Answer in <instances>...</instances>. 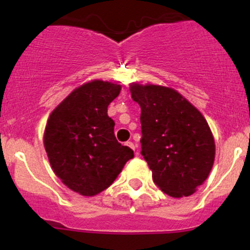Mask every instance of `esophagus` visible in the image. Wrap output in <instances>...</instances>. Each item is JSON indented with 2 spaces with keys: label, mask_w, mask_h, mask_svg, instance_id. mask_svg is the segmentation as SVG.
I'll return each mask as SVG.
<instances>
[{
  "label": "esophagus",
  "mask_w": 250,
  "mask_h": 250,
  "mask_svg": "<svg viewBox=\"0 0 250 250\" xmlns=\"http://www.w3.org/2000/svg\"><path fill=\"white\" fill-rule=\"evenodd\" d=\"M125 145H127V146H129L130 149L135 150V145H134V143H132V142H127V143H125Z\"/></svg>",
  "instance_id": "34e87169"
}]
</instances>
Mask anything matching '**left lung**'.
I'll use <instances>...</instances> for the list:
<instances>
[{
  "label": "left lung",
  "instance_id": "obj_1",
  "mask_svg": "<svg viewBox=\"0 0 250 250\" xmlns=\"http://www.w3.org/2000/svg\"><path fill=\"white\" fill-rule=\"evenodd\" d=\"M142 108V155L155 184L172 198L188 197L212 168L215 142L207 120L171 88L130 84Z\"/></svg>",
  "mask_w": 250,
  "mask_h": 250
}]
</instances>
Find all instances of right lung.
I'll list each match as a JSON object with an SVG mask.
<instances>
[{
    "label": "right lung",
    "instance_id": "1",
    "mask_svg": "<svg viewBox=\"0 0 250 250\" xmlns=\"http://www.w3.org/2000/svg\"><path fill=\"white\" fill-rule=\"evenodd\" d=\"M121 85L93 81L72 91L48 117L43 145L56 176L69 189L93 197L112 184L134 156L115 137L107 107Z\"/></svg>",
    "mask_w": 250,
    "mask_h": 250
}]
</instances>
